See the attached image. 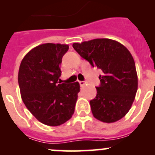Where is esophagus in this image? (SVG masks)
I'll use <instances>...</instances> for the list:
<instances>
[{"label":"esophagus","instance_id":"34e87169","mask_svg":"<svg viewBox=\"0 0 155 155\" xmlns=\"http://www.w3.org/2000/svg\"><path fill=\"white\" fill-rule=\"evenodd\" d=\"M79 85H81V86H83V85H85V82H84V81H79Z\"/></svg>","mask_w":155,"mask_h":155}]
</instances>
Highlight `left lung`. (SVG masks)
Returning a JSON list of instances; mask_svg holds the SVG:
<instances>
[{
  "mask_svg": "<svg viewBox=\"0 0 155 155\" xmlns=\"http://www.w3.org/2000/svg\"><path fill=\"white\" fill-rule=\"evenodd\" d=\"M73 47L93 68L102 71L97 95L90 101L94 117L105 123L121 119L129 112L138 88L135 62L129 50L110 39H94Z\"/></svg>",
  "mask_w": 155,
  "mask_h": 155,
  "instance_id": "obj_1",
  "label": "left lung"
}]
</instances>
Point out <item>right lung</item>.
<instances>
[{
  "instance_id": "right-lung-1",
  "label": "right lung",
  "mask_w": 155,
  "mask_h": 155,
  "mask_svg": "<svg viewBox=\"0 0 155 155\" xmlns=\"http://www.w3.org/2000/svg\"><path fill=\"white\" fill-rule=\"evenodd\" d=\"M69 46L45 43L23 58L18 82L21 99L31 113L43 124L59 126L70 119L79 92V83H61L62 57Z\"/></svg>"
}]
</instances>
